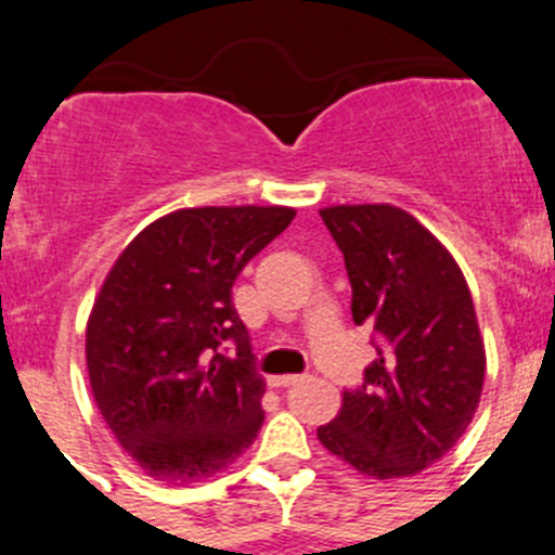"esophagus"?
I'll return each mask as SVG.
<instances>
[{"instance_id": "esophagus-1", "label": "esophagus", "mask_w": 555, "mask_h": 555, "mask_svg": "<svg viewBox=\"0 0 555 555\" xmlns=\"http://www.w3.org/2000/svg\"><path fill=\"white\" fill-rule=\"evenodd\" d=\"M300 379H304V376H298V374L268 376V385H271V387H289V385H295V382H300Z\"/></svg>"}]
</instances>
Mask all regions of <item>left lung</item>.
Instances as JSON below:
<instances>
[{
    "mask_svg": "<svg viewBox=\"0 0 555 555\" xmlns=\"http://www.w3.org/2000/svg\"><path fill=\"white\" fill-rule=\"evenodd\" d=\"M320 217L344 255L354 325L374 327L385 347L317 439L374 480L421 475L480 406L486 344L469 284L448 246L403 208L327 206Z\"/></svg>",
    "mask_w": 555,
    "mask_h": 555,
    "instance_id": "obj_1",
    "label": "left lung"
}]
</instances>
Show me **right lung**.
I'll list each match as a JSON object with an SVG mask.
<instances>
[{"mask_svg":"<svg viewBox=\"0 0 555 555\" xmlns=\"http://www.w3.org/2000/svg\"><path fill=\"white\" fill-rule=\"evenodd\" d=\"M293 217L289 206L179 208L107 271L86 322V369L102 421L143 475L203 482L255 442L266 382L233 284ZM230 337L235 359L218 349Z\"/></svg>","mask_w":555,"mask_h":555,"instance_id":"1","label":"right lung"}]
</instances>
